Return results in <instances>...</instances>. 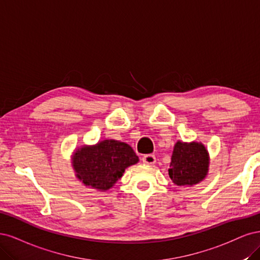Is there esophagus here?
Wrapping results in <instances>:
<instances>
[{"instance_id": "34e87169", "label": "esophagus", "mask_w": 260, "mask_h": 260, "mask_svg": "<svg viewBox=\"0 0 260 260\" xmlns=\"http://www.w3.org/2000/svg\"><path fill=\"white\" fill-rule=\"evenodd\" d=\"M155 161V156L153 154H147L142 156V162L146 164H154Z\"/></svg>"}]
</instances>
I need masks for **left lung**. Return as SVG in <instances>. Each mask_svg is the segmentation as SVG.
I'll use <instances>...</instances> for the list:
<instances>
[{"instance_id": "8db88e82", "label": "left lung", "mask_w": 260, "mask_h": 260, "mask_svg": "<svg viewBox=\"0 0 260 260\" xmlns=\"http://www.w3.org/2000/svg\"><path fill=\"white\" fill-rule=\"evenodd\" d=\"M169 175L179 187H192L203 181L208 173L209 154L202 142H176L171 158Z\"/></svg>"}]
</instances>
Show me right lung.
Instances as JSON below:
<instances>
[{
    "instance_id": "1",
    "label": "right lung",
    "mask_w": 260,
    "mask_h": 260,
    "mask_svg": "<svg viewBox=\"0 0 260 260\" xmlns=\"http://www.w3.org/2000/svg\"><path fill=\"white\" fill-rule=\"evenodd\" d=\"M139 162V157L126 142L105 139L96 145H83L71 155V165L85 187L98 191L111 189L127 167Z\"/></svg>"
}]
</instances>
